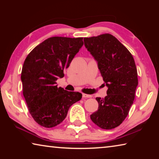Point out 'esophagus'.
Instances as JSON below:
<instances>
[{
    "mask_svg": "<svg viewBox=\"0 0 159 159\" xmlns=\"http://www.w3.org/2000/svg\"><path fill=\"white\" fill-rule=\"evenodd\" d=\"M83 98H91V96L90 95H87V94H84V93H83Z\"/></svg>",
    "mask_w": 159,
    "mask_h": 159,
    "instance_id": "34e87169",
    "label": "esophagus"
}]
</instances>
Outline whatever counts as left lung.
<instances>
[{
	"label": "left lung",
	"mask_w": 159,
	"mask_h": 159,
	"mask_svg": "<svg viewBox=\"0 0 159 159\" xmlns=\"http://www.w3.org/2000/svg\"><path fill=\"white\" fill-rule=\"evenodd\" d=\"M84 45L98 63L108 90L97 98L98 110L90 115L99 128L110 130L121 124L128 114L138 85V72L131 53L111 34L84 38Z\"/></svg>",
	"instance_id": "8db88e82"
}]
</instances>
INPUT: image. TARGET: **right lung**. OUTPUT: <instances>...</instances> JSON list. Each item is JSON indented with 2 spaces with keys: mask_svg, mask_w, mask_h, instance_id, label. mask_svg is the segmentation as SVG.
I'll list each match as a JSON object with an SVG mask.
<instances>
[{
  "mask_svg": "<svg viewBox=\"0 0 159 159\" xmlns=\"http://www.w3.org/2000/svg\"><path fill=\"white\" fill-rule=\"evenodd\" d=\"M83 38L51 37L29 54L21 70L23 95L29 113L37 123L52 128L64 120L72 104L82 94L58 88L75 55L83 45Z\"/></svg>",
  "mask_w": 159,
  "mask_h": 159,
  "instance_id": "add662e5",
  "label": "right lung"
}]
</instances>
